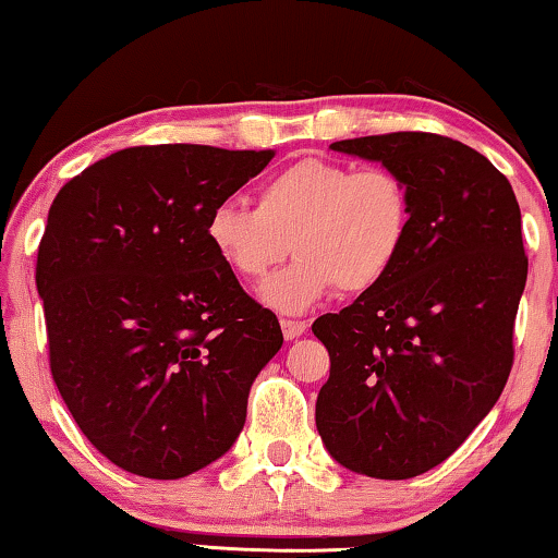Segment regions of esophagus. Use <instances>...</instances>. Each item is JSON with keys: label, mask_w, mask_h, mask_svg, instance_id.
I'll list each match as a JSON object with an SVG mask.
<instances>
[{"label": "esophagus", "mask_w": 558, "mask_h": 558, "mask_svg": "<svg viewBox=\"0 0 558 558\" xmlns=\"http://www.w3.org/2000/svg\"><path fill=\"white\" fill-rule=\"evenodd\" d=\"M280 328H282V336H286L288 341L298 339V336H303L308 331V324L305 320H293V318H282L280 320Z\"/></svg>", "instance_id": "obj_1"}]
</instances>
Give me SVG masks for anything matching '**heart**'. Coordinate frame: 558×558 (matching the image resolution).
I'll return each instance as SVG.
<instances>
[{
	"instance_id": "heart-1",
	"label": "heart",
	"mask_w": 558,
	"mask_h": 558,
	"mask_svg": "<svg viewBox=\"0 0 558 558\" xmlns=\"http://www.w3.org/2000/svg\"><path fill=\"white\" fill-rule=\"evenodd\" d=\"M412 217V190L395 169L305 156L265 179L255 209H211L207 240L245 282H260L293 250V265L263 288V301L298 313L333 288L356 295L379 286L410 242Z\"/></svg>"
}]
</instances>
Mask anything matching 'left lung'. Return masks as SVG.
Listing matches in <instances>:
<instances>
[{
	"instance_id": "obj_1",
	"label": "left lung",
	"mask_w": 558,
	"mask_h": 558,
	"mask_svg": "<svg viewBox=\"0 0 558 558\" xmlns=\"http://www.w3.org/2000/svg\"><path fill=\"white\" fill-rule=\"evenodd\" d=\"M331 148L402 174L414 217L397 268L313 324L331 356L316 427L343 468L404 481L450 458L506 387L529 276L521 209L483 154L439 133Z\"/></svg>"
}]
</instances>
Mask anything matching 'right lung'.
<instances>
[{
    "label": "right lung",
    "instance_id": "right-lung-1",
    "mask_svg": "<svg viewBox=\"0 0 558 558\" xmlns=\"http://www.w3.org/2000/svg\"><path fill=\"white\" fill-rule=\"evenodd\" d=\"M272 156L131 146L52 202L35 268L52 379L90 445L133 475L177 481L222 458L282 347L276 313L207 240L211 209Z\"/></svg>",
    "mask_w": 558,
    "mask_h": 558
}]
</instances>
